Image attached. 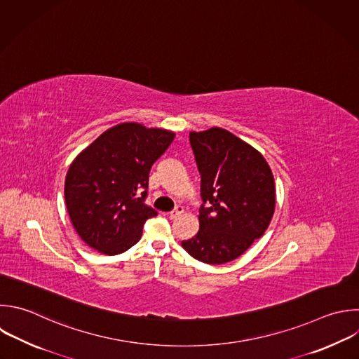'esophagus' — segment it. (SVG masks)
Masks as SVG:
<instances>
[{"label": "esophagus", "mask_w": 359, "mask_h": 359, "mask_svg": "<svg viewBox=\"0 0 359 359\" xmlns=\"http://www.w3.org/2000/svg\"><path fill=\"white\" fill-rule=\"evenodd\" d=\"M182 213H184V208H182V206H178V208H175L172 212L168 213V217H170V219H177V217L181 216Z\"/></svg>", "instance_id": "34e87169"}]
</instances>
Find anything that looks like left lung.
<instances>
[{"instance_id":"1","label":"left lung","mask_w":359,"mask_h":359,"mask_svg":"<svg viewBox=\"0 0 359 359\" xmlns=\"http://www.w3.org/2000/svg\"><path fill=\"white\" fill-rule=\"evenodd\" d=\"M189 142L203 203L198 233L181 245L201 262H230L271 223L276 201L271 167L258 150L222 128L191 132Z\"/></svg>"}]
</instances>
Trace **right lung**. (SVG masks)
<instances>
[{"label":"right lung","instance_id":"obj_1","mask_svg":"<svg viewBox=\"0 0 359 359\" xmlns=\"http://www.w3.org/2000/svg\"><path fill=\"white\" fill-rule=\"evenodd\" d=\"M175 133L125 122L105 130L70 164L65 198L73 227L101 254L116 255L135 245L147 219L144 205L151 165Z\"/></svg>","mask_w":359,"mask_h":359}]
</instances>
